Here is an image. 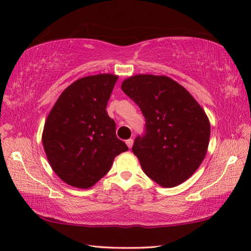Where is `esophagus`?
I'll use <instances>...</instances> for the list:
<instances>
[{"label": "esophagus", "instance_id": "esophagus-1", "mask_svg": "<svg viewBox=\"0 0 251 251\" xmlns=\"http://www.w3.org/2000/svg\"><path fill=\"white\" fill-rule=\"evenodd\" d=\"M126 145H127V147H128L129 149L132 147V145H134V140L132 139H128V140H126Z\"/></svg>", "mask_w": 251, "mask_h": 251}]
</instances>
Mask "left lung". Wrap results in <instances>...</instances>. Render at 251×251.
<instances>
[{"mask_svg": "<svg viewBox=\"0 0 251 251\" xmlns=\"http://www.w3.org/2000/svg\"><path fill=\"white\" fill-rule=\"evenodd\" d=\"M122 90L139 105L146 132L132 152L149 178L164 188L189 179L204 161L209 145V120L183 86L164 75L138 74Z\"/></svg>", "mask_w": 251, "mask_h": 251, "instance_id": "left-lung-1", "label": "left lung"}]
</instances>
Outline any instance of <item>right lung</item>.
Here are the masks:
<instances>
[{"instance_id": "right-lung-1", "label": "right lung", "mask_w": 251, "mask_h": 251, "mask_svg": "<svg viewBox=\"0 0 251 251\" xmlns=\"http://www.w3.org/2000/svg\"><path fill=\"white\" fill-rule=\"evenodd\" d=\"M119 76L82 77L63 90L44 125L43 147L62 181L88 189L108 174L115 156L128 150L115 134L106 104Z\"/></svg>"}]
</instances>
